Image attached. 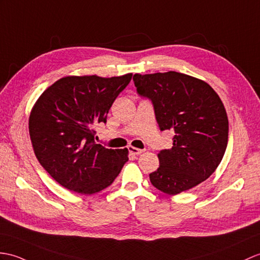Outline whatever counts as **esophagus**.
<instances>
[{
  "label": "esophagus",
  "mask_w": 260,
  "mask_h": 260,
  "mask_svg": "<svg viewBox=\"0 0 260 260\" xmlns=\"http://www.w3.org/2000/svg\"><path fill=\"white\" fill-rule=\"evenodd\" d=\"M128 150L132 155H140L142 153H144V149H140V148H136L134 146H128Z\"/></svg>",
  "instance_id": "34e87169"
}]
</instances>
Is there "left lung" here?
<instances>
[{
	"mask_svg": "<svg viewBox=\"0 0 260 260\" xmlns=\"http://www.w3.org/2000/svg\"><path fill=\"white\" fill-rule=\"evenodd\" d=\"M140 95L153 102L160 131H173V147L157 154L149 174L156 188L177 195L206 180L218 167L228 142V117L220 98L199 78L178 72L135 74Z\"/></svg>",
	"mask_w": 260,
	"mask_h": 260,
	"instance_id": "obj_1",
	"label": "left lung"
}]
</instances>
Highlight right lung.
<instances>
[{
    "instance_id": "add662e5",
    "label": "right lung",
    "mask_w": 260,
    "mask_h": 260,
    "mask_svg": "<svg viewBox=\"0 0 260 260\" xmlns=\"http://www.w3.org/2000/svg\"><path fill=\"white\" fill-rule=\"evenodd\" d=\"M132 73L122 76H65L41 94L28 117L36 158L65 188L92 195L110 186L126 161L128 149L96 144L94 128L105 123Z\"/></svg>"
}]
</instances>
